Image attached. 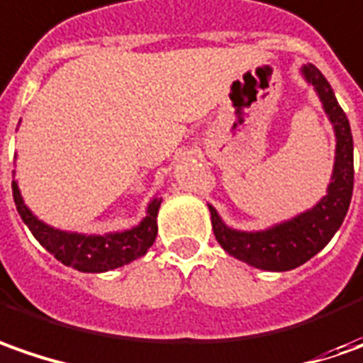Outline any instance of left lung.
<instances>
[{
	"label": "left lung",
	"instance_id": "obj_1",
	"mask_svg": "<svg viewBox=\"0 0 363 363\" xmlns=\"http://www.w3.org/2000/svg\"><path fill=\"white\" fill-rule=\"evenodd\" d=\"M301 76L313 86L335 132V160L325 196L294 219L263 231L233 229L223 223L217 208L208 205L213 231L220 247L235 259L263 271H291L318 255L342 227L354 191V140L347 116L337 104L330 82L313 64H306Z\"/></svg>",
	"mask_w": 363,
	"mask_h": 363
}]
</instances>
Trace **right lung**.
<instances>
[{"label":"right lung","mask_w":363,"mask_h":363,"mask_svg":"<svg viewBox=\"0 0 363 363\" xmlns=\"http://www.w3.org/2000/svg\"><path fill=\"white\" fill-rule=\"evenodd\" d=\"M13 201L21 220L57 261L82 273H104L110 269L128 265L130 261L143 257L157 239V215L162 199L155 196L146 206V217L136 227L104 235H84V233L62 231L44 220H40L19 193L18 181H11Z\"/></svg>","instance_id":"add662e5"}]
</instances>
